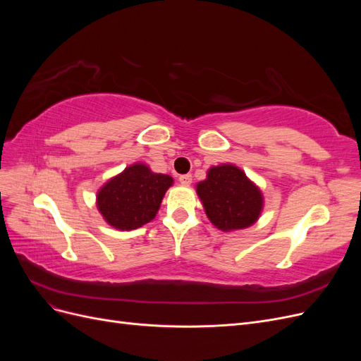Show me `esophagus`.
Segmentation results:
<instances>
[{
  "mask_svg": "<svg viewBox=\"0 0 361 361\" xmlns=\"http://www.w3.org/2000/svg\"><path fill=\"white\" fill-rule=\"evenodd\" d=\"M179 182L185 185V187H188V185H191L192 182V176L191 174H182V176H179Z\"/></svg>",
  "mask_w": 361,
  "mask_h": 361,
  "instance_id": "34e87169",
  "label": "esophagus"
}]
</instances>
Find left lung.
<instances>
[{"label":"left lung","instance_id":"8db88e82","mask_svg":"<svg viewBox=\"0 0 361 361\" xmlns=\"http://www.w3.org/2000/svg\"><path fill=\"white\" fill-rule=\"evenodd\" d=\"M206 215L221 231L253 224L262 211V194L245 173L231 164L212 167L207 179L197 185Z\"/></svg>","mask_w":361,"mask_h":361}]
</instances>
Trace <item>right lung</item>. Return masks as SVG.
<instances>
[{
  "label": "right lung",
  "instance_id": "add662e5",
  "mask_svg": "<svg viewBox=\"0 0 361 361\" xmlns=\"http://www.w3.org/2000/svg\"><path fill=\"white\" fill-rule=\"evenodd\" d=\"M171 183L167 174L152 173L145 164H134L97 192V209L108 224L133 231L154 220Z\"/></svg>",
  "mask_w": 361,
  "mask_h": 361
}]
</instances>
